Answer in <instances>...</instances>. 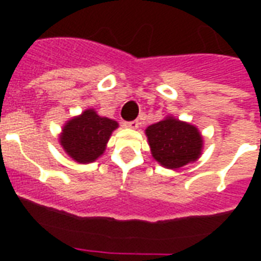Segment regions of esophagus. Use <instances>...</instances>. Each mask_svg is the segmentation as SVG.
I'll use <instances>...</instances> for the list:
<instances>
[{"label": "esophagus", "instance_id": "obj_1", "mask_svg": "<svg viewBox=\"0 0 261 261\" xmlns=\"http://www.w3.org/2000/svg\"><path fill=\"white\" fill-rule=\"evenodd\" d=\"M124 126L130 127V128H138L139 122H138V120H131V122H124Z\"/></svg>", "mask_w": 261, "mask_h": 261}]
</instances>
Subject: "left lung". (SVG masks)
Here are the masks:
<instances>
[{
  "label": "left lung",
  "mask_w": 261,
  "mask_h": 261,
  "mask_svg": "<svg viewBox=\"0 0 261 261\" xmlns=\"http://www.w3.org/2000/svg\"><path fill=\"white\" fill-rule=\"evenodd\" d=\"M146 135L155 161L169 169L196 161L202 151L203 139L198 128L177 119L167 118L151 124Z\"/></svg>",
  "instance_id": "1"
}]
</instances>
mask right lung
<instances>
[{"mask_svg": "<svg viewBox=\"0 0 261 261\" xmlns=\"http://www.w3.org/2000/svg\"><path fill=\"white\" fill-rule=\"evenodd\" d=\"M116 127L118 123L112 119L102 118L93 110H87L65 124L59 142L77 163H92L104 153L106 143Z\"/></svg>", "mask_w": 261, "mask_h": 261, "instance_id": "right-lung-1", "label": "right lung"}]
</instances>
